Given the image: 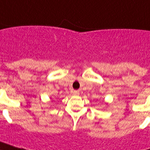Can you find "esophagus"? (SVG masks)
<instances>
[{
	"label": "esophagus",
	"mask_w": 150,
	"mask_h": 150,
	"mask_svg": "<svg viewBox=\"0 0 150 150\" xmlns=\"http://www.w3.org/2000/svg\"><path fill=\"white\" fill-rule=\"evenodd\" d=\"M73 94H75V95H79V91H78V90L74 91H73Z\"/></svg>",
	"instance_id": "34e87169"
}]
</instances>
